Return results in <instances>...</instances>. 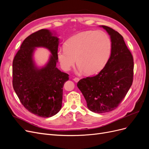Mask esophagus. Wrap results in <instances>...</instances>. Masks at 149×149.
I'll return each mask as SVG.
<instances>
[{
    "label": "esophagus",
    "mask_w": 149,
    "mask_h": 149,
    "mask_svg": "<svg viewBox=\"0 0 149 149\" xmlns=\"http://www.w3.org/2000/svg\"><path fill=\"white\" fill-rule=\"evenodd\" d=\"M73 80H74V82H76V83H78L79 81V79L78 78H74V79H73Z\"/></svg>",
    "instance_id": "1"
}]
</instances>
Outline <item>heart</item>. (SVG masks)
Wrapping results in <instances>:
<instances>
[{"label": "heart", "instance_id": "b5f03b06", "mask_svg": "<svg viewBox=\"0 0 149 149\" xmlns=\"http://www.w3.org/2000/svg\"><path fill=\"white\" fill-rule=\"evenodd\" d=\"M111 51V40L105 31L87 30L68 40L65 48L58 49L56 57L64 71H69L76 61L80 72L94 74L105 67Z\"/></svg>", "mask_w": 149, "mask_h": 149}]
</instances>
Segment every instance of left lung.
<instances>
[{
	"label": "left lung",
	"mask_w": 149,
	"mask_h": 149,
	"mask_svg": "<svg viewBox=\"0 0 149 149\" xmlns=\"http://www.w3.org/2000/svg\"><path fill=\"white\" fill-rule=\"evenodd\" d=\"M109 35L112 51L105 67L93 77L80 79L77 86L92 112L104 113L116 109L132 84L134 60L123 37L118 31L101 25Z\"/></svg>",
	"instance_id": "obj_1"
}]
</instances>
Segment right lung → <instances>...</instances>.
<instances>
[{
  "label": "right lung",
  "instance_id": "add662e5",
  "mask_svg": "<svg viewBox=\"0 0 149 149\" xmlns=\"http://www.w3.org/2000/svg\"><path fill=\"white\" fill-rule=\"evenodd\" d=\"M59 38L50 30L42 29L26 37L13 60V88L20 101L31 113L42 118L56 114L62 106L63 88L69 75L56 68ZM51 53L44 67L36 65V47Z\"/></svg>",
  "mask_w": 149,
  "mask_h": 149
}]
</instances>
